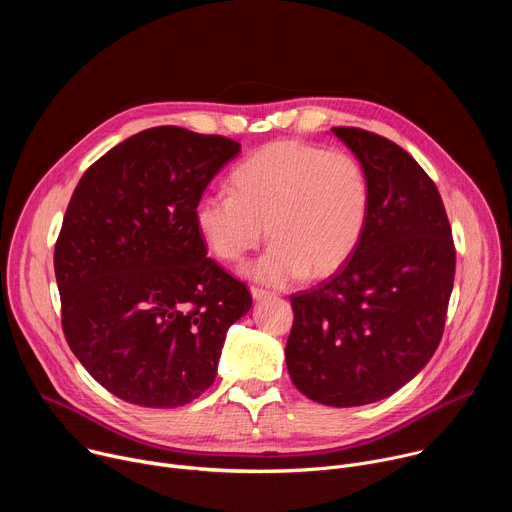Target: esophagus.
<instances>
[{
	"mask_svg": "<svg viewBox=\"0 0 512 512\" xmlns=\"http://www.w3.org/2000/svg\"><path fill=\"white\" fill-rule=\"evenodd\" d=\"M251 296H253V300H265V298H271L273 294L267 289H261V287H251Z\"/></svg>",
	"mask_w": 512,
	"mask_h": 512,
	"instance_id": "obj_1",
	"label": "esophagus"
}]
</instances>
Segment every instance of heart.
Here are the masks:
<instances>
[{
  "label": "heart",
  "mask_w": 512,
  "mask_h": 512,
  "mask_svg": "<svg viewBox=\"0 0 512 512\" xmlns=\"http://www.w3.org/2000/svg\"><path fill=\"white\" fill-rule=\"evenodd\" d=\"M232 190H208L194 223L208 249L241 261L267 235L275 241L245 267L267 285H287L308 271L324 277L356 251L371 212V184L362 164L338 150L273 141L241 162Z\"/></svg>",
  "instance_id": "b5f03b06"
}]
</instances>
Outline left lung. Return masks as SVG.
Returning <instances> with one entry per match:
<instances>
[{
    "instance_id": "8db88e82",
    "label": "left lung",
    "mask_w": 512,
    "mask_h": 512,
    "mask_svg": "<svg viewBox=\"0 0 512 512\" xmlns=\"http://www.w3.org/2000/svg\"><path fill=\"white\" fill-rule=\"evenodd\" d=\"M332 133L369 176L367 229L348 263L291 296V381L312 401L358 407L407 385L444 334L456 249L431 178L397 143L364 129Z\"/></svg>"
}]
</instances>
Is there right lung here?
Here are the masks:
<instances>
[{
  "instance_id": "obj_1",
  "label": "right lung",
  "mask_w": 512,
  "mask_h": 512,
  "mask_svg": "<svg viewBox=\"0 0 512 512\" xmlns=\"http://www.w3.org/2000/svg\"><path fill=\"white\" fill-rule=\"evenodd\" d=\"M241 143L145 129L109 150L72 194L54 249L66 342L89 375L139 407H180L216 379L245 283L206 257L194 206Z\"/></svg>"
}]
</instances>
